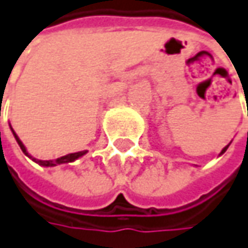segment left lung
<instances>
[{"label": "left lung", "instance_id": "left-lung-1", "mask_svg": "<svg viewBox=\"0 0 248 248\" xmlns=\"http://www.w3.org/2000/svg\"><path fill=\"white\" fill-rule=\"evenodd\" d=\"M230 144H231V142H230ZM230 144H228V145H227V146H224V148H223V151H221V153H220V155H223V153L225 152V151H227V149H228V146H230Z\"/></svg>", "mask_w": 248, "mask_h": 248}]
</instances>
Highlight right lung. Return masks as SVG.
<instances>
[{
  "label": "right lung",
  "mask_w": 248,
  "mask_h": 248,
  "mask_svg": "<svg viewBox=\"0 0 248 248\" xmlns=\"http://www.w3.org/2000/svg\"><path fill=\"white\" fill-rule=\"evenodd\" d=\"M11 130H12V133H13L15 138H16V141H17L18 146L21 148V151H23V153H24L25 156H28L30 159H32L33 161H35V163H38V164L42 167H54V166H58V164H66V163H72V161H75V160H77L78 157H81V156H84L85 153L88 152V151H81V152L69 153V155H66V156H62V157H58V159H55V160H38V159H35V157H32L31 155L27 152L24 144L21 142V140L18 138V136L16 134V133H15V130L12 129V126H11Z\"/></svg>",
  "instance_id": "1"
}]
</instances>
